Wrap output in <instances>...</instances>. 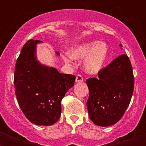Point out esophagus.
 Instances as JSON below:
<instances>
[{
    "mask_svg": "<svg viewBox=\"0 0 146 146\" xmlns=\"http://www.w3.org/2000/svg\"><path fill=\"white\" fill-rule=\"evenodd\" d=\"M83 82V77L81 75H77L76 77V82L80 83V82Z\"/></svg>",
    "mask_w": 146,
    "mask_h": 146,
    "instance_id": "obj_1",
    "label": "esophagus"
}]
</instances>
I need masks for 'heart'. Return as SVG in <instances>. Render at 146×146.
Here are the masks:
<instances>
[{
  "label": "heart",
  "instance_id": "1",
  "mask_svg": "<svg viewBox=\"0 0 146 146\" xmlns=\"http://www.w3.org/2000/svg\"><path fill=\"white\" fill-rule=\"evenodd\" d=\"M70 52V56L73 59L83 60L86 58L85 71L91 75H96L103 70L110 57L108 45L105 42L100 41H92L78 44L71 48ZM71 58L64 56L63 59L66 64H72L73 60Z\"/></svg>",
  "mask_w": 146,
  "mask_h": 146
}]
</instances>
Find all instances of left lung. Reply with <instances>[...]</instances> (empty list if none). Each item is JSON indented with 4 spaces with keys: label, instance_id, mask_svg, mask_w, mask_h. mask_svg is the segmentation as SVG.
I'll return each instance as SVG.
<instances>
[{
    "label": "left lung",
    "instance_id": "obj_1",
    "mask_svg": "<svg viewBox=\"0 0 146 146\" xmlns=\"http://www.w3.org/2000/svg\"><path fill=\"white\" fill-rule=\"evenodd\" d=\"M86 83L89 118L100 127L115 124L129 106L133 92V73L128 56L120 55L98 73V79L90 78Z\"/></svg>",
    "mask_w": 146,
    "mask_h": 146
}]
</instances>
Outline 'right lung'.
<instances>
[{"instance_id":"add662e5","label":"right lung","mask_w":146,"mask_h":146,"mask_svg":"<svg viewBox=\"0 0 146 146\" xmlns=\"http://www.w3.org/2000/svg\"><path fill=\"white\" fill-rule=\"evenodd\" d=\"M42 42L31 39L23 47L15 66V94L31 123L50 126L60 117L61 100L73 86L76 76L59 73L38 60L36 48ZM55 54L60 55L57 51Z\"/></svg>"}]
</instances>
